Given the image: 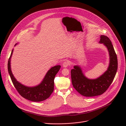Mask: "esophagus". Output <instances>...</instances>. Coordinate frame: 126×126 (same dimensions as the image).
<instances>
[{"label": "esophagus", "instance_id": "esophagus-1", "mask_svg": "<svg viewBox=\"0 0 126 126\" xmlns=\"http://www.w3.org/2000/svg\"><path fill=\"white\" fill-rule=\"evenodd\" d=\"M69 65H70V62L68 60H65L63 63V66L64 68H66V67H68V66Z\"/></svg>", "mask_w": 126, "mask_h": 126}]
</instances>
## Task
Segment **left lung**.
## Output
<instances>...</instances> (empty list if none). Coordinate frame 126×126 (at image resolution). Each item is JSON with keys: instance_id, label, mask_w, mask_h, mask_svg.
<instances>
[{"instance_id": "left-lung-1", "label": "left lung", "mask_w": 126, "mask_h": 126, "mask_svg": "<svg viewBox=\"0 0 126 126\" xmlns=\"http://www.w3.org/2000/svg\"><path fill=\"white\" fill-rule=\"evenodd\" d=\"M100 43L104 45L108 50L110 63L107 70L99 77L90 79L83 74L82 68L78 65L71 71L72 83L76 90L85 97H94L103 94L112 83L118 69V60L112 42L106 36L101 35Z\"/></svg>"}]
</instances>
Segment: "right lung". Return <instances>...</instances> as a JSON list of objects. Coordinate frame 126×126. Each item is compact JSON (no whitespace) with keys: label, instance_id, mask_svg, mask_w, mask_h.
<instances>
[{"label":"right lung","instance_id":"add662e5","mask_svg":"<svg viewBox=\"0 0 126 126\" xmlns=\"http://www.w3.org/2000/svg\"><path fill=\"white\" fill-rule=\"evenodd\" d=\"M13 51V49L12 50L8 59V71L11 81L18 92L25 99L33 102H40L48 98L53 92L54 84V80L59 71L61 66L56 65L51 68L39 85L34 87L26 86L17 81L12 73L10 62Z\"/></svg>","mask_w":126,"mask_h":126}]
</instances>
